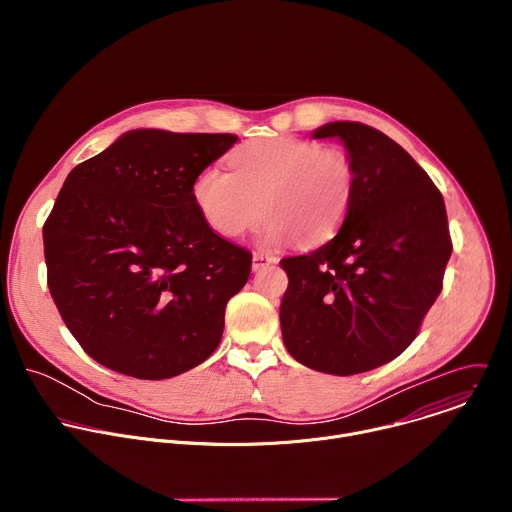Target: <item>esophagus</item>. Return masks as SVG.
<instances>
[{"label":"esophagus","instance_id":"1","mask_svg":"<svg viewBox=\"0 0 512 512\" xmlns=\"http://www.w3.org/2000/svg\"><path fill=\"white\" fill-rule=\"evenodd\" d=\"M273 263H277V257H273L269 253H263V251L253 253V271H259V269H263L267 265H273Z\"/></svg>","mask_w":512,"mask_h":512}]
</instances>
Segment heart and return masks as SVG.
Returning <instances> with one entry per match:
<instances>
[{
  "mask_svg": "<svg viewBox=\"0 0 512 512\" xmlns=\"http://www.w3.org/2000/svg\"><path fill=\"white\" fill-rule=\"evenodd\" d=\"M356 184L354 162L342 148H322L298 137L257 139L231 158V172L208 166L192 182L204 221L221 235L239 237L267 218L265 239L296 237L310 245L342 225Z\"/></svg>",
  "mask_w": 512,
  "mask_h": 512,
  "instance_id": "obj_1",
  "label": "heart"
}]
</instances>
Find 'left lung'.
I'll use <instances>...</instances> for the list:
<instances>
[{
  "label": "left lung",
  "instance_id": "1",
  "mask_svg": "<svg viewBox=\"0 0 512 512\" xmlns=\"http://www.w3.org/2000/svg\"><path fill=\"white\" fill-rule=\"evenodd\" d=\"M354 162L352 202L334 239L285 257L279 320L287 352L306 367L348 377L397 358L442 291L452 239L442 192L375 127L334 121Z\"/></svg>",
  "mask_w": 512,
  "mask_h": 512
}]
</instances>
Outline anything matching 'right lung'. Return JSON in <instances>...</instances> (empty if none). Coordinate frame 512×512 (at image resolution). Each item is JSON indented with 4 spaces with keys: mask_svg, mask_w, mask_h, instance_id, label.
<instances>
[{
    "mask_svg": "<svg viewBox=\"0 0 512 512\" xmlns=\"http://www.w3.org/2000/svg\"><path fill=\"white\" fill-rule=\"evenodd\" d=\"M237 139L135 129L66 176L42 229L48 289L103 367L170 379L221 342L251 253L208 227L192 182Z\"/></svg>",
    "mask_w": 512,
    "mask_h": 512,
    "instance_id": "1",
    "label": "right lung"
}]
</instances>
